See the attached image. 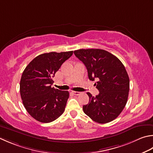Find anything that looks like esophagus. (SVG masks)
I'll use <instances>...</instances> for the list:
<instances>
[{"mask_svg": "<svg viewBox=\"0 0 153 153\" xmlns=\"http://www.w3.org/2000/svg\"><path fill=\"white\" fill-rule=\"evenodd\" d=\"M72 94L75 95H79L81 94V92H79V91H72Z\"/></svg>", "mask_w": 153, "mask_h": 153, "instance_id": "esophagus-1", "label": "esophagus"}]
</instances>
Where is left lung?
Returning <instances> with one entry per match:
<instances>
[{
  "label": "left lung",
  "instance_id": "obj_1",
  "mask_svg": "<svg viewBox=\"0 0 153 153\" xmlns=\"http://www.w3.org/2000/svg\"><path fill=\"white\" fill-rule=\"evenodd\" d=\"M74 54L88 70L89 79L95 83L100 94L89 97L83 106L85 114L98 123L114 120L123 110L129 91V78L122 62L107 51L101 49H80Z\"/></svg>",
  "mask_w": 153,
  "mask_h": 153
}]
</instances>
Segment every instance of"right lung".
<instances>
[{
	"instance_id": "add662e5",
	"label": "right lung",
	"mask_w": 153,
	"mask_h": 153,
	"mask_svg": "<svg viewBox=\"0 0 153 153\" xmlns=\"http://www.w3.org/2000/svg\"><path fill=\"white\" fill-rule=\"evenodd\" d=\"M72 54L73 51L44 53L32 59L24 70L20 96L25 109L36 120L50 123L64 113L69 92L51 86L56 71Z\"/></svg>"
}]
</instances>
